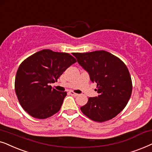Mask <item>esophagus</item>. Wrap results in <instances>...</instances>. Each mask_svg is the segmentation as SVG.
<instances>
[{
  "mask_svg": "<svg viewBox=\"0 0 152 152\" xmlns=\"http://www.w3.org/2000/svg\"><path fill=\"white\" fill-rule=\"evenodd\" d=\"M69 93L71 95H72V96H77L78 95V94H76V93L73 92V91H69Z\"/></svg>",
  "mask_w": 152,
  "mask_h": 152,
  "instance_id": "1",
  "label": "esophagus"
}]
</instances>
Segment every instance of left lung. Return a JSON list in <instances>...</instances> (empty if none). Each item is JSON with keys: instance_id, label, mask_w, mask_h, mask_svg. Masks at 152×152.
Listing matches in <instances>:
<instances>
[{"instance_id": "obj_1", "label": "left lung", "mask_w": 152, "mask_h": 152, "mask_svg": "<svg viewBox=\"0 0 152 152\" xmlns=\"http://www.w3.org/2000/svg\"><path fill=\"white\" fill-rule=\"evenodd\" d=\"M96 83L99 96L90 97L80 110L93 121L110 120L126 107L132 92V81L126 64L105 50L73 54Z\"/></svg>"}]
</instances>
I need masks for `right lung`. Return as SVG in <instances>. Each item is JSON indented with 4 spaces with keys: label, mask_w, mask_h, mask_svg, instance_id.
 Wrapping results in <instances>:
<instances>
[{
    "label": "right lung",
    "mask_w": 152,
    "mask_h": 152,
    "mask_svg": "<svg viewBox=\"0 0 152 152\" xmlns=\"http://www.w3.org/2000/svg\"><path fill=\"white\" fill-rule=\"evenodd\" d=\"M75 58L67 53L50 49L38 51L20 64L15 78V92L22 108L32 117L46 119L61 108L66 92L52 88L50 83L72 64Z\"/></svg>",
    "instance_id": "right-lung-1"
}]
</instances>
